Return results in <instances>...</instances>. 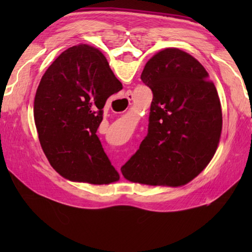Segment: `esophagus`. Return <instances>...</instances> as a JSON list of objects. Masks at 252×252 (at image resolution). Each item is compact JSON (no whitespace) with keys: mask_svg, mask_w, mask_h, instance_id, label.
<instances>
[{"mask_svg":"<svg viewBox=\"0 0 252 252\" xmlns=\"http://www.w3.org/2000/svg\"><path fill=\"white\" fill-rule=\"evenodd\" d=\"M126 102H129V105L131 104V101H132V99H133V95H132V93H131V91L130 92H126ZM127 108H129V106H127Z\"/></svg>","mask_w":252,"mask_h":252,"instance_id":"1","label":"esophagus"}]
</instances>
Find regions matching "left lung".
I'll return each mask as SVG.
<instances>
[{"instance_id":"left-lung-1","label":"left lung","mask_w":252,"mask_h":252,"mask_svg":"<svg viewBox=\"0 0 252 252\" xmlns=\"http://www.w3.org/2000/svg\"><path fill=\"white\" fill-rule=\"evenodd\" d=\"M141 80L153 93L148 135L121 172L140 185L185 186L218 149L222 130L218 92L201 63L176 48L153 55Z\"/></svg>"}]
</instances>
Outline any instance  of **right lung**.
<instances>
[{"label": "right lung", "instance_id": "add662e5", "mask_svg": "<svg viewBox=\"0 0 252 252\" xmlns=\"http://www.w3.org/2000/svg\"><path fill=\"white\" fill-rule=\"evenodd\" d=\"M121 89L103 53L88 44L63 51L45 71L34 97V122L60 176L97 186L119 181L96 130L106 100Z\"/></svg>", "mask_w": 252, "mask_h": 252}]
</instances>
